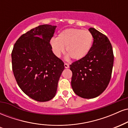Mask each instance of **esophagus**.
Wrapping results in <instances>:
<instances>
[{
  "label": "esophagus",
  "instance_id": "obj_1",
  "mask_svg": "<svg viewBox=\"0 0 128 128\" xmlns=\"http://www.w3.org/2000/svg\"><path fill=\"white\" fill-rule=\"evenodd\" d=\"M64 67L66 68H68L69 67V64H67V63H64Z\"/></svg>",
  "mask_w": 128,
  "mask_h": 128
}]
</instances>
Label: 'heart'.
<instances>
[{
	"mask_svg": "<svg viewBox=\"0 0 128 128\" xmlns=\"http://www.w3.org/2000/svg\"><path fill=\"white\" fill-rule=\"evenodd\" d=\"M92 35L87 30L70 28L62 30L56 38H52L50 44L53 52L60 56L66 47L67 56L80 60L87 55L92 46Z\"/></svg>",
	"mask_w": 128,
	"mask_h": 128,
	"instance_id": "heart-1",
	"label": "heart"
}]
</instances>
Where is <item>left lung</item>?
Here are the masks:
<instances>
[{"label": "left lung", "instance_id": "8db88e82", "mask_svg": "<svg viewBox=\"0 0 128 128\" xmlns=\"http://www.w3.org/2000/svg\"><path fill=\"white\" fill-rule=\"evenodd\" d=\"M93 43L87 55L70 65L73 92L85 99L96 98L109 84L114 63L112 46L106 36L90 28Z\"/></svg>", "mask_w": 128, "mask_h": 128}]
</instances>
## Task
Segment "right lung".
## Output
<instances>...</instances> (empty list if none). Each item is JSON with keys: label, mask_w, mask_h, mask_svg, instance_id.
<instances>
[{"label": "right lung", "mask_w": 128, "mask_h": 128, "mask_svg": "<svg viewBox=\"0 0 128 128\" xmlns=\"http://www.w3.org/2000/svg\"><path fill=\"white\" fill-rule=\"evenodd\" d=\"M56 26L40 25L24 34L13 48L12 67L17 84L27 96L38 102L54 98L64 69L52 50L50 41Z\"/></svg>", "instance_id": "add662e5"}]
</instances>
